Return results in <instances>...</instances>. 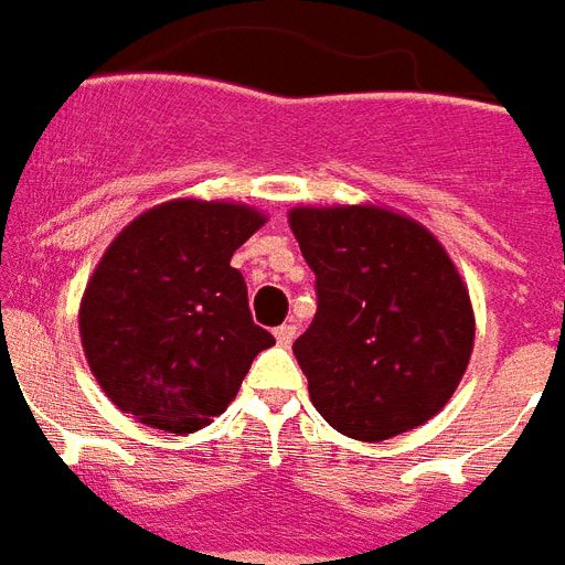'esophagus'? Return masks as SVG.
Wrapping results in <instances>:
<instances>
[{"instance_id":"obj_1","label":"esophagus","mask_w":565,"mask_h":565,"mask_svg":"<svg viewBox=\"0 0 565 565\" xmlns=\"http://www.w3.org/2000/svg\"><path fill=\"white\" fill-rule=\"evenodd\" d=\"M275 339H278V345L290 348L292 339H296V324H281V328H275Z\"/></svg>"}]
</instances>
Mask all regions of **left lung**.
Here are the masks:
<instances>
[{"instance_id":"left-lung-1","label":"left lung","mask_w":565,"mask_h":565,"mask_svg":"<svg viewBox=\"0 0 565 565\" xmlns=\"http://www.w3.org/2000/svg\"><path fill=\"white\" fill-rule=\"evenodd\" d=\"M316 316L292 342L310 401L337 433L386 441L444 409L473 354L456 264L406 214L380 205L290 211Z\"/></svg>"}]
</instances>
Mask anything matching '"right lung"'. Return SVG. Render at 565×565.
<instances>
[{
	"mask_svg": "<svg viewBox=\"0 0 565 565\" xmlns=\"http://www.w3.org/2000/svg\"><path fill=\"white\" fill-rule=\"evenodd\" d=\"M267 217L241 203L171 200L124 226L86 284L81 342L118 409L194 433L235 401L252 360L275 345L252 322L237 246Z\"/></svg>",
	"mask_w": 565,
	"mask_h": 565,
	"instance_id": "obj_1",
	"label": "right lung"
}]
</instances>
